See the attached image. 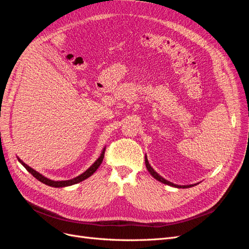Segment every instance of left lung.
I'll return each mask as SVG.
<instances>
[{
	"mask_svg": "<svg viewBox=\"0 0 249 249\" xmlns=\"http://www.w3.org/2000/svg\"><path fill=\"white\" fill-rule=\"evenodd\" d=\"M145 165H146V168H147V170L149 171L150 175H152L156 179L160 180V182H161V183H163V184H166V185H169V186H172V187H177V188H189V187H192V186H193V185H190V186H178V185L172 184V183L168 182V180H166L165 178H163L161 176L158 175V173H157V172L152 168V166H150L149 163H148V161H147V158H146V156H145Z\"/></svg>",
	"mask_w": 249,
	"mask_h": 249,
	"instance_id": "left-lung-1",
	"label": "left lung"
}]
</instances>
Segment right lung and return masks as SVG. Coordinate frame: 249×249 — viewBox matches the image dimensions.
Returning <instances> with one entry per match:
<instances>
[{
	"label": "right lung",
	"instance_id": "right-lung-1",
	"mask_svg": "<svg viewBox=\"0 0 249 249\" xmlns=\"http://www.w3.org/2000/svg\"><path fill=\"white\" fill-rule=\"evenodd\" d=\"M104 157H105V148L103 149V152H102V154H101L99 159H97V160L91 165V166H90L85 172H83L82 175H80L79 177L74 178L67 179V180H59V182H58V180H52V179H49V178H44L43 176L40 175L39 172H37V171H35L34 169H32L31 167H29L28 165L25 164L21 160L18 159V161L21 163L22 166H24L30 173H31V175H32L35 178L38 179L39 182H41V183H43V184H46V185H48V186H52V187L58 188V187H66V186H71V185L78 184V183L82 182V180H84V179H86L87 178H89L90 176H92L93 172H95L96 169L100 167V165H101L102 162H103Z\"/></svg>",
	"mask_w": 249,
	"mask_h": 249
}]
</instances>
